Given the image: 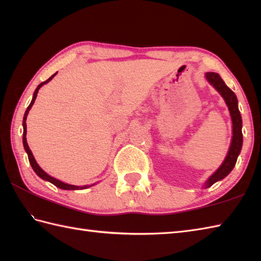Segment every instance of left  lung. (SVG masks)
<instances>
[{"mask_svg": "<svg viewBox=\"0 0 261 261\" xmlns=\"http://www.w3.org/2000/svg\"><path fill=\"white\" fill-rule=\"evenodd\" d=\"M205 76H206V79L211 84L215 87V90L224 98V101L226 105H228L230 111L232 126H233V136H232V141L228 156H226L223 164L221 165V167L210 177L206 184H205L206 187H211L214 182L220 179H223L225 176H228L230 174V171L234 167L238 156H239L242 147V120L240 111L238 109V99L236 94L225 85V83L221 79L220 75L216 73H206Z\"/></svg>", "mask_w": 261, "mask_h": 261, "instance_id": "left-lung-1", "label": "left lung"}]
</instances>
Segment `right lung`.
Here are the masks:
<instances>
[{
    "instance_id": "right-lung-1",
    "label": "right lung",
    "mask_w": 261,
    "mask_h": 261,
    "mask_svg": "<svg viewBox=\"0 0 261 261\" xmlns=\"http://www.w3.org/2000/svg\"><path fill=\"white\" fill-rule=\"evenodd\" d=\"M56 74H57V73H56ZM56 74H54L53 76L49 77V79H48L46 82H42V83H40V85H38V87L36 88V91H35V94H33L32 101H31L30 105H29V107H28V109H27V111H25L24 116H23V146H24V149H25V151H27V153H28V158H29V162H30V165H31L32 169L35 170V173H36L39 177H40V178H42V179H45V180H48V181L53 182V184H54L55 186H57V187H59V188H62V190H83V188H87V187H90L91 185H90V186H82V187L74 186V185H68V184H65V182H63V181L58 180V179H55V178H53L51 176H49L47 173H45V171H43L40 167H39V165L37 164L36 159H35V157H33V154H32V152H31V150H30L29 146H28V142H27V138H25V136H27V124H25L27 115H28V113H29V110L32 108L33 103H35V101H36V97H37V94H38L39 88H40L43 84H46V83H48V82L50 81L51 79H54V76L56 75Z\"/></svg>"
}]
</instances>
